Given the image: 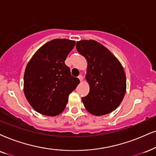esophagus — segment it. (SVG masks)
<instances>
[{"mask_svg": "<svg viewBox=\"0 0 156 156\" xmlns=\"http://www.w3.org/2000/svg\"><path fill=\"white\" fill-rule=\"evenodd\" d=\"M78 78H79V80H80V81H82V80H83V76H82V75H79V76H78Z\"/></svg>", "mask_w": 156, "mask_h": 156, "instance_id": "obj_1", "label": "esophagus"}]
</instances>
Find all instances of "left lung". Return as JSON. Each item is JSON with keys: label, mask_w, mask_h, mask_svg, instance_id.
I'll list each match as a JSON object with an SVG mask.
<instances>
[{"label": "left lung", "mask_w": 156, "mask_h": 156, "mask_svg": "<svg viewBox=\"0 0 156 156\" xmlns=\"http://www.w3.org/2000/svg\"><path fill=\"white\" fill-rule=\"evenodd\" d=\"M78 52L88 62L86 78L90 91L82 101L93 115L101 116L115 110L126 92V76L123 67L106 47L94 40L76 42Z\"/></svg>", "instance_id": "8db88e82"}]
</instances>
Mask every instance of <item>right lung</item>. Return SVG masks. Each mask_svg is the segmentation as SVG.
Listing matches in <instances>:
<instances>
[{"mask_svg": "<svg viewBox=\"0 0 156 156\" xmlns=\"http://www.w3.org/2000/svg\"><path fill=\"white\" fill-rule=\"evenodd\" d=\"M75 44L66 39H52L35 52L26 67L23 91L39 113L54 117L63 112L69 94L79 84L65 64Z\"/></svg>", "mask_w": 156, "mask_h": 156, "instance_id": "obj_1", "label": "right lung"}]
</instances>
